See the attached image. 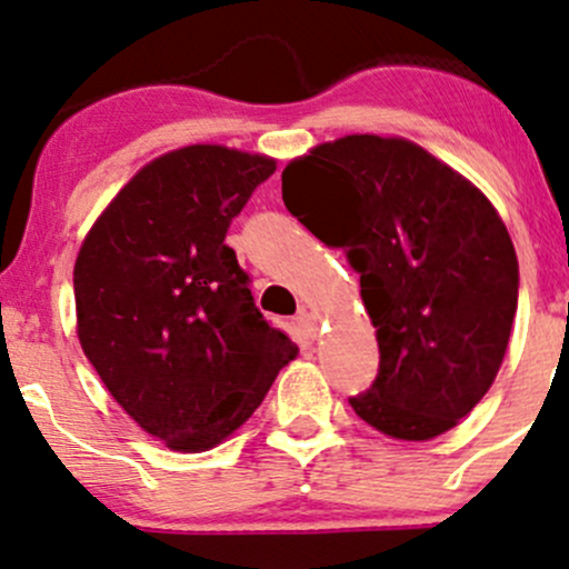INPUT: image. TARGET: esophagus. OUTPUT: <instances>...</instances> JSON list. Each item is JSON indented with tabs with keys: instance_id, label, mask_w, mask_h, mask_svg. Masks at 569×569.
Listing matches in <instances>:
<instances>
[{
	"instance_id": "1",
	"label": "esophagus",
	"mask_w": 569,
	"mask_h": 569,
	"mask_svg": "<svg viewBox=\"0 0 569 569\" xmlns=\"http://www.w3.org/2000/svg\"><path fill=\"white\" fill-rule=\"evenodd\" d=\"M296 322L301 325V330H303V333L309 336V338H317V336H319V317L315 315V311L301 309V311H298Z\"/></svg>"
}]
</instances>
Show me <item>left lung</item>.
<instances>
[{
    "label": "left lung",
    "instance_id": "obj_1",
    "mask_svg": "<svg viewBox=\"0 0 569 569\" xmlns=\"http://www.w3.org/2000/svg\"><path fill=\"white\" fill-rule=\"evenodd\" d=\"M282 199L360 273L379 373L349 398L357 417L403 440L451 430L495 381L519 303L487 196L419 144L355 133L287 166Z\"/></svg>",
    "mask_w": 569,
    "mask_h": 569
}]
</instances>
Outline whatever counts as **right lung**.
I'll use <instances>...</instances> for the list:
<instances>
[{
  "instance_id": "add662e5",
  "label": "right lung",
  "mask_w": 569,
  "mask_h": 569,
  "mask_svg": "<svg viewBox=\"0 0 569 569\" xmlns=\"http://www.w3.org/2000/svg\"><path fill=\"white\" fill-rule=\"evenodd\" d=\"M273 169L266 156L182 147L147 163L80 247L82 352L133 422L174 451L231 436L298 352L260 315L226 244Z\"/></svg>"
}]
</instances>
